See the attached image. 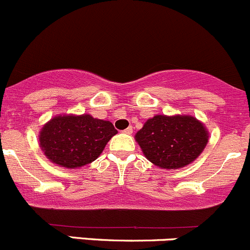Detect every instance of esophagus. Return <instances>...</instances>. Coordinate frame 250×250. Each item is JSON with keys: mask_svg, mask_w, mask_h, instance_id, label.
I'll use <instances>...</instances> for the list:
<instances>
[{"mask_svg": "<svg viewBox=\"0 0 250 250\" xmlns=\"http://www.w3.org/2000/svg\"><path fill=\"white\" fill-rule=\"evenodd\" d=\"M132 131H133V128L131 127V126H128V127L125 128V130L123 131V132L126 133V135H131V133H132Z\"/></svg>", "mask_w": 250, "mask_h": 250, "instance_id": "1", "label": "esophagus"}]
</instances>
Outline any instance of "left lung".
<instances>
[{
  "label": "left lung",
  "mask_w": 250,
  "mask_h": 250,
  "mask_svg": "<svg viewBox=\"0 0 250 250\" xmlns=\"http://www.w3.org/2000/svg\"><path fill=\"white\" fill-rule=\"evenodd\" d=\"M208 137L205 125L191 115H155L135 136L144 156L165 169L182 168L196 160Z\"/></svg>",
  "instance_id": "left-lung-1"
}]
</instances>
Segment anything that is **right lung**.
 I'll use <instances>...</instances> for the list:
<instances>
[{"label": "right lung", "mask_w": 250, "mask_h": 250, "mask_svg": "<svg viewBox=\"0 0 250 250\" xmlns=\"http://www.w3.org/2000/svg\"><path fill=\"white\" fill-rule=\"evenodd\" d=\"M117 132L112 123L90 114L58 115L41 130L40 146L51 163L79 168L96 160Z\"/></svg>", "instance_id": "right-lung-1"}]
</instances>
